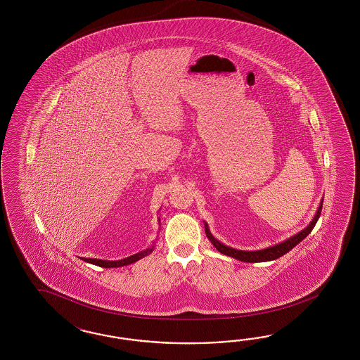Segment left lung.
Listing matches in <instances>:
<instances>
[{"mask_svg":"<svg viewBox=\"0 0 360 360\" xmlns=\"http://www.w3.org/2000/svg\"><path fill=\"white\" fill-rule=\"evenodd\" d=\"M322 203H323V199L319 203V207L316 210L314 218L311 219V221L309 223V226H306L305 229L300 231L298 233H295L293 236H290L289 239L283 240V241L276 244V245L264 248V250H259V251H241V250H235L232 247H229V245L220 243L218 239H215L212 236V233H211V231L208 229V224L206 221H205V229H206V235H207L208 240L214 244V247L220 253H223L226 256L233 257L236 260L244 262H272V260L281 257L285 253H288L292 248H295L298 243H301L311 232V229H314V226H316V221L319 219V215H321Z\"/></svg>","mask_w":360,"mask_h":360,"instance_id":"1","label":"left lung"}]
</instances>
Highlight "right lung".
Returning a JSON list of instances; mask_svg holds the SVG:
<instances>
[{"label":"right lung","instance_id":"1","mask_svg":"<svg viewBox=\"0 0 360 360\" xmlns=\"http://www.w3.org/2000/svg\"><path fill=\"white\" fill-rule=\"evenodd\" d=\"M158 223H160V218H158ZM154 247H155V243H153L149 248L139 252V253H136V255H131L129 257H125V259H122V260H117V262L100 260V259H84V257H82V259L86 262L98 265V266H101V268H119V266H124V265H129V264H133V262H139L142 257H145V256H148L149 253H152V252L154 251Z\"/></svg>","mask_w":360,"mask_h":360}]
</instances>
